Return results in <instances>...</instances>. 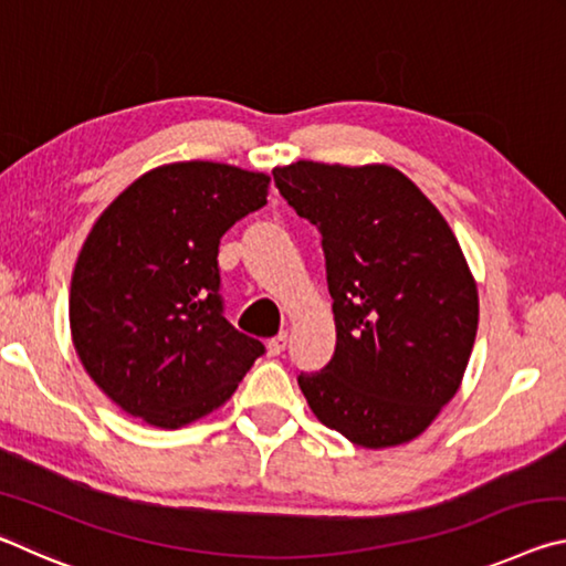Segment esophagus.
<instances>
[{
    "label": "esophagus",
    "instance_id": "34e87169",
    "mask_svg": "<svg viewBox=\"0 0 566 566\" xmlns=\"http://www.w3.org/2000/svg\"><path fill=\"white\" fill-rule=\"evenodd\" d=\"M286 347V334H276L270 342H266V352H270V357H276V354H282Z\"/></svg>",
    "mask_w": 566,
    "mask_h": 566
}]
</instances>
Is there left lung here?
<instances>
[{
	"label": "left lung",
	"instance_id": "1",
	"mask_svg": "<svg viewBox=\"0 0 566 566\" xmlns=\"http://www.w3.org/2000/svg\"><path fill=\"white\" fill-rule=\"evenodd\" d=\"M286 205L317 224L337 347L300 375L322 424L364 449L407 444L464 379L479 294L452 227L389 165L274 167Z\"/></svg>",
	"mask_w": 566,
	"mask_h": 566
}]
</instances>
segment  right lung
<instances>
[{
  "label": "right lung",
  "instance_id": "right-lung-1",
  "mask_svg": "<svg viewBox=\"0 0 566 566\" xmlns=\"http://www.w3.org/2000/svg\"><path fill=\"white\" fill-rule=\"evenodd\" d=\"M270 175L171 161L104 209L76 256L70 329L82 367L114 405L179 429L234 395L264 352L222 314L219 239L266 205Z\"/></svg>",
  "mask_w": 566,
  "mask_h": 566
}]
</instances>
